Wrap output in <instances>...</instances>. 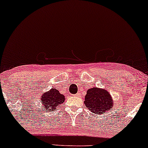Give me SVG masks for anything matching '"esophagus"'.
<instances>
[{"label":"esophagus","instance_id":"34e87169","mask_svg":"<svg viewBox=\"0 0 148 148\" xmlns=\"http://www.w3.org/2000/svg\"><path fill=\"white\" fill-rule=\"evenodd\" d=\"M75 96H77V97H79L80 96V93H77V94H75Z\"/></svg>","mask_w":148,"mask_h":148}]
</instances>
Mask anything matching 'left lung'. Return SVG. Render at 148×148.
Returning <instances> with one entry per match:
<instances>
[{
    "instance_id": "obj_1",
    "label": "left lung",
    "mask_w": 148,
    "mask_h": 148,
    "mask_svg": "<svg viewBox=\"0 0 148 148\" xmlns=\"http://www.w3.org/2000/svg\"><path fill=\"white\" fill-rule=\"evenodd\" d=\"M112 102V97L106 89L94 87L87 92L84 103L89 111L100 114L110 110Z\"/></svg>"
}]
</instances>
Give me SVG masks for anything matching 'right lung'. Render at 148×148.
Returning a JSON list of instances; mask_svg holds the SVG:
<instances>
[{"label":"right lung","instance_id":"right-lung-1","mask_svg":"<svg viewBox=\"0 0 148 148\" xmlns=\"http://www.w3.org/2000/svg\"><path fill=\"white\" fill-rule=\"evenodd\" d=\"M65 97L60 94L57 89H52L47 93H44L41 97V101L44 105V109L49 111H54L56 108L59 107L64 103Z\"/></svg>","mask_w":148,"mask_h":148}]
</instances>
